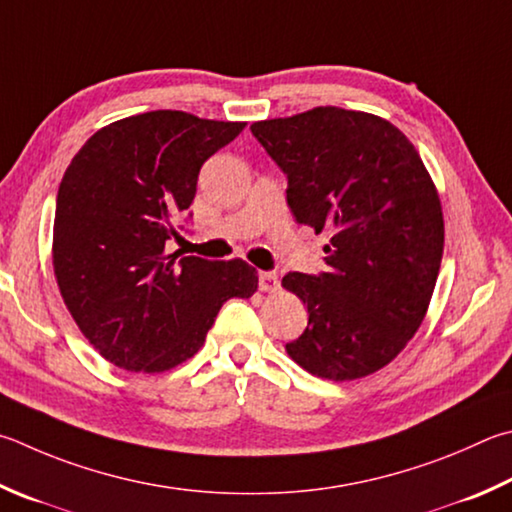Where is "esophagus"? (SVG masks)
Here are the masks:
<instances>
[{"instance_id":"esophagus-1","label":"esophagus","mask_w":512,"mask_h":512,"mask_svg":"<svg viewBox=\"0 0 512 512\" xmlns=\"http://www.w3.org/2000/svg\"><path fill=\"white\" fill-rule=\"evenodd\" d=\"M277 288H280V280H277L275 273H266V271L259 273V291L275 293Z\"/></svg>"}]
</instances>
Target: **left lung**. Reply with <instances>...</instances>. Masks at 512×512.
<instances>
[{
    "label": "left lung",
    "mask_w": 512,
    "mask_h": 512,
    "mask_svg": "<svg viewBox=\"0 0 512 512\" xmlns=\"http://www.w3.org/2000/svg\"><path fill=\"white\" fill-rule=\"evenodd\" d=\"M288 176L295 221L333 232L329 271L284 275L309 324L286 353L309 374L356 380L405 349L430 306L443 257V208L416 147L389 120L313 107L250 125Z\"/></svg>",
    "instance_id": "1"
}]
</instances>
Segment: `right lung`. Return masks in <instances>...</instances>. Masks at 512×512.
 Segmentation results:
<instances>
[{"instance_id":"obj_1","label":"right lung","mask_w":512,"mask_h":512,"mask_svg":"<svg viewBox=\"0 0 512 512\" xmlns=\"http://www.w3.org/2000/svg\"><path fill=\"white\" fill-rule=\"evenodd\" d=\"M246 123L159 109L89 138L62 176L53 273L82 336L111 365L161 374L190 360L221 304L257 291L244 259L167 253L201 165Z\"/></svg>"}]
</instances>
